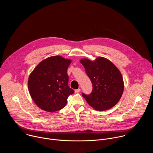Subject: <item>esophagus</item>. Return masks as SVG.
Here are the masks:
<instances>
[{"label": "esophagus", "mask_w": 153, "mask_h": 153, "mask_svg": "<svg viewBox=\"0 0 153 153\" xmlns=\"http://www.w3.org/2000/svg\"><path fill=\"white\" fill-rule=\"evenodd\" d=\"M80 91V88H79V89L76 90H75V93H79Z\"/></svg>", "instance_id": "34e87169"}]
</instances>
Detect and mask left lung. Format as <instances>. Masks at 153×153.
I'll use <instances>...</instances> for the list:
<instances>
[{"label":"left lung","mask_w":153,"mask_h":153,"mask_svg":"<svg viewBox=\"0 0 153 153\" xmlns=\"http://www.w3.org/2000/svg\"><path fill=\"white\" fill-rule=\"evenodd\" d=\"M80 62L93 84L90 94H82L87 103L97 111L107 110L116 105L124 90L123 77L119 69L103 57H98L94 61L82 59Z\"/></svg>","instance_id":"obj_1"}]
</instances>
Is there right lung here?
<instances>
[{
	"instance_id": "obj_1",
	"label": "right lung",
	"mask_w": 153,
	"mask_h": 153,
	"mask_svg": "<svg viewBox=\"0 0 153 153\" xmlns=\"http://www.w3.org/2000/svg\"><path fill=\"white\" fill-rule=\"evenodd\" d=\"M71 62L60 56H51L40 62L30 74L28 90L42 110L50 113L61 110L74 93L68 86L67 69Z\"/></svg>"
}]
</instances>
